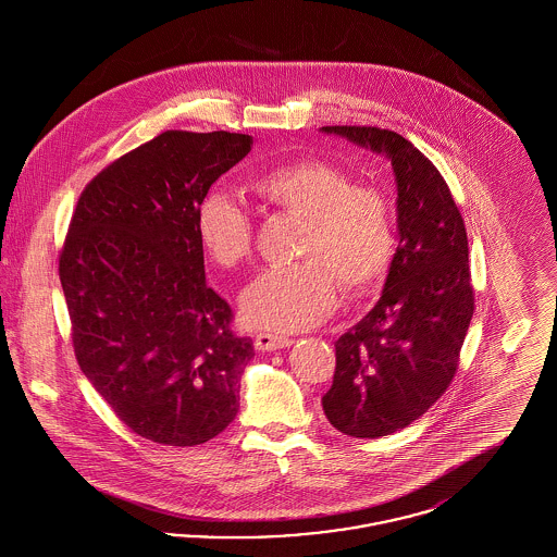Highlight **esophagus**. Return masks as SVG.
Segmentation results:
<instances>
[{
    "label": "esophagus",
    "mask_w": 557,
    "mask_h": 557,
    "mask_svg": "<svg viewBox=\"0 0 557 557\" xmlns=\"http://www.w3.org/2000/svg\"><path fill=\"white\" fill-rule=\"evenodd\" d=\"M290 345V338L280 336V334H271V332H259V334L255 336V346H257L259 350H277V348H286V346Z\"/></svg>",
    "instance_id": "34e87169"
}]
</instances>
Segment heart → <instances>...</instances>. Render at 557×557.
Listing matches in <instances>:
<instances>
[{"instance_id": "obj_1", "label": "heart", "mask_w": 557, "mask_h": 557, "mask_svg": "<svg viewBox=\"0 0 557 557\" xmlns=\"http://www.w3.org/2000/svg\"><path fill=\"white\" fill-rule=\"evenodd\" d=\"M250 189L267 209L302 221L296 244L300 263L265 271L242 294L252 325L294 332L327 318L341 288L348 298L375 290L397 255V227L388 196L318 159H298L259 173ZM207 257L221 269H239L255 252L252 216L225 194L211 191L196 212Z\"/></svg>"}]
</instances>
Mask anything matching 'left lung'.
Masks as SVG:
<instances>
[{"mask_svg": "<svg viewBox=\"0 0 557 557\" xmlns=\"http://www.w3.org/2000/svg\"><path fill=\"white\" fill-rule=\"evenodd\" d=\"M323 132L384 152L397 175L398 246L382 298L336 343L325 418L355 438L411 424L445 395L474 313L468 234L449 186L403 135L371 125Z\"/></svg>", "mask_w": 557, "mask_h": 557, "instance_id": "1", "label": "left lung"}]
</instances>
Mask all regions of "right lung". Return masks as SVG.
I'll return each instance as SVG.
<instances>
[{
	"instance_id": "1",
	"label": "right lung",
	"mask_w": 557,
	"mask_h": 557,
	"mask_svg": "<svg viewBox=\"0 0 557 557\" xmlns=\"http://www.w3.org/2000/svg\"><path fill=\"white\" fill-rule=\"evenodd\" d=\"M250 135L169 129L81 191L58 255L81 370L135 434L194 447L238 413L255 355L205 282L196 212Z\"/></svg>"
}]
</instances>
